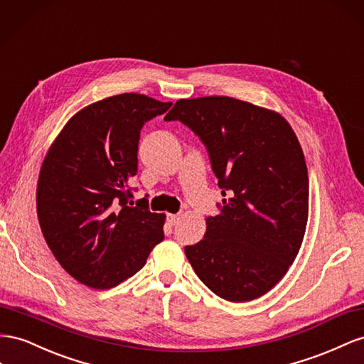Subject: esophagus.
<instances>
[{
	"label": "esophagus",
	"instance_id": "esophagus-1",
	"mask_svg": "<svg viewBox=\"0 0 364 364\" xmlns=\"http://www.w3.org/2000/svg\"><path fill=\"white\" fill-rule=\"evenodd\" d=\"M180 218H181L180 213H176V215L169 213V215H168V223H169L171 225H176V224H178V221H180Z\"/></svg>",
	"mask_w": 364,
	"mask_h": 364
}]
</instances>
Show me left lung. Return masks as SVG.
<instances>
[{
    "label": "left lung",
    "instance_id": "8db88e82",
    "mask_svg": "<svg viewBox=\"0 0 364 364\" xmlns=\"http://www.w3.org/2000/svg\"><path fill=\"white\" fill-rule=\"evenodd\" d=\"M200 137L227 198L184 253L207 288L230 302L264 296L291 267L308 221L304 151L280 114L227 96L181 99L166 114Z\"/></svg>",
    "mask_w": 364,
    "mask_h": 364
}]
</instances>
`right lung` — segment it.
Segmentation results:
<instances>
[{"label":"right lung","mask_w":364,"mask_h":364,"mask_svg":"<svg viewBox=\"0 0 364 364\" xmlns=\"http://www.w3.org/2000/svg\"><path fill=\"white\" fill-rule=\"evenodd\" d=\"M172 107L144 95L107 97L73 116L39 172L36 207L46 242L65 272L108 289L136 274L163 241V213L134 205L140 131Z\"/></svg>","instance_id":"add662e5"}]
</instances>
